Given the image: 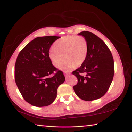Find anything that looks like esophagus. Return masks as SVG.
<instances>
[{
	"label": "esophagus",
	"instance_id": "esophagus-1",
	"mask_svg": "<svg viewBox=\"0 0 132 132\" xmlns=\"http://www.w3.org/2000/svg\"><path fill=\"white\" fill-rule=\"evenodd\" d=\"M69 74L68 73H66V72H65V73H64V75H65V77H68L69 76Z\"/></svg>",
	"mask_w": 132,
	"mask_h": 132
}]
</instances>
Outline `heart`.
<instances>
[{
    "label": "heart",
    "mask_w": 132,
    "mask_h": 132,
    "mask_svg": "<svg viewBox=\"0 0 132 132\" xmlns=\"http://www.w3.org/2000/svg\"><path fill=\"white\" fill-rule=\"evenodd\" d=\"M88 46L83 36H66L59 39L54 44V49L49 52V58L53 66L60 68L66 61L63 69L70 71L82 65L88 54Z\"/></svg>",
    "instance_id": "b5f03b06"
}]
</instances>
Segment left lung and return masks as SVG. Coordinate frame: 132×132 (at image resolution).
Returning a JSON list of instances; mask_svg holds the SVG:
<instances>
[{
    "label": "left lung",
    "mask_w": 132,
    "mask_h": 132,
    "mask_svg": "<svg viewBox=\"0 0 132 132\" xmlns=\"http://www.w3.org/2000/svg\"><path fill=\"white\" fill-rule=\"evenodd\" d=\"M79 35L88 43V54L80 68L72 71L78 79L75 94L85 101L98 99L105 95L112 82L114 61L111 52L102 39L94 33L83 31Z\"/></svg>",
    "instance_id": "obj_1"
}]
</instances>
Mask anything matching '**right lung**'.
<instances>
[{
	"label": "right lung",
	"mask_w": 132,
	"mask_h": 132,
	"mask_svg": "<svg viewBox=\"0 0 132 132\" xmlns=\"http://www.w3.org/2000/svg\"><path fill=\"white\" fill-rule=\"evenodd\" d=\"M59 38L54 36L36 38L17 57L15 82L24 100L33 106L52 104L57 97L58 86L65 80L63 72L55 68L49 58L50 47Z\"/></svg>",
	"instance_id": "right-lung-1"
}]
</instances>
